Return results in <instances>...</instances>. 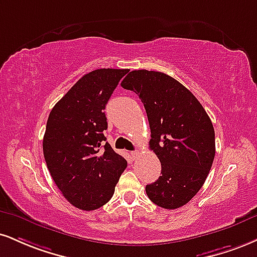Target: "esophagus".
Masks as SVG:
<instances>
[{"mask_svg":"<svg viewBox=\"0 0 257 257\" xmlns=\"http://www.w3.org/2000/svg\"><path fill=\"white\" fill-rule=\"evenodd\" d=\"M131 154H132V157L134 159H137V158H139V157H140V152H139V151H133Z\"/></svg>","mask_w":257,"mask_h":257,"instance_id":"esophagus-1","label":"esophagus"}]
</instances>
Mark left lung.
<instances>
[{
    "instance_id": "8db88e82",
    "label": "left lung",
    "mask_w": 257,
    "mask_h": 257,
    "mask_svg": "<svg viewBox=\"0 0 257 257\" xmlns=\"http://www.w3.org/2000/svg\"><path fill=\"white\" fill-rule=\"evenodd\" d=\"M120 86L135 92L146 110L150 148L162 163V176L146 185L157 206L176 209L196 195L215 156L212 120L188 88L153 70H133Z\"/></svg>"
}]
</instances>
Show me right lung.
Returning <instances> with one entry per match:
<instances>
[{
    "mask_svg": "<svg viewBox=\"0 0 257 257\" xmlns=\"http://www.w3.org/2000/svg\"><path fill=\"white\" fill-rule=\"evenodd\" d=\"M128 69H97L85 74L52 107L43 152L49 171L63 196L82 211L109 202L126 168L110 146L105 106Z\"/></svg>",
    "mask_w": 257,
    "mask_h": 257,
    "instance_id": "add662e5",
    "label": "right lung"
}]
</instances>
